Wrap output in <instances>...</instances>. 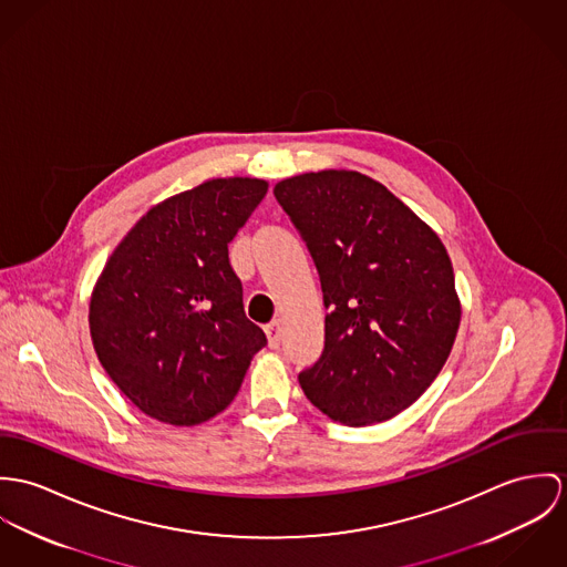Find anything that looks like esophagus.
Listing matches in <instances>:
<instances>
[{
  "mask_svg": "<svg viewBox=\"0 0 567 567\" xmlns=\"http://www.w3.org/2000/svg\"><path fill=\"white\" fill-rule=\"evenodd\" d=\"M265 332H267V339H269V348H278L280 341H282V323H280V319H274L271 323H267Z\"/></svg>",
  "mask_w": 567,
  "mask_h": 567,
  "instance_id": "1",
  "label": "esophagus"
}]
</instances>
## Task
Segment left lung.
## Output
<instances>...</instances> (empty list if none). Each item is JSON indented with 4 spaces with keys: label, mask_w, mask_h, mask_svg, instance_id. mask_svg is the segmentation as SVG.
Returning a JSON list of instances; mask_svg holds the SVG:
<instances>
[{
    "label": "left lung",
    "mask_w": 567,
    "mask_h": 567,
    "mask_svg": "<svg viewBox=\"0 0 567 567\" xmlns=\"http://www.w3.org/2000/svg\"><path fill=\"white\" fill-rule=\"evenodd\" d=\"M274 195L307 241L330 309L321 359L298 377L302 391L346 426L395 417L440 377L461 323L440 235L350 169L300 174Z\"/></svg>",
    "instance_id": "obj_1"
}]
</instances>
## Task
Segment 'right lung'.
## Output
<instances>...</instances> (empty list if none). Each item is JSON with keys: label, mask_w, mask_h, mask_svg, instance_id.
Returning a JSON list of instances; mask_svg holds the SVG:
<instances>
[{"label": "right lung", "mask_w": 567, "mask_h": 567, "mask_svg": "<svg viewBox=\"0 0 567 567\" xmlns=\"http://www.w3.org/2000/svg\"><path fill=\"white\" fill-rule=\"evenodd\" d=\"M213 178L152 206L109 256L89 305L95 354L145 415L197 426L241 389L265 332L244 311L228 244L267 193Z\"/></svg>", "instance_id": "right-lung-1"}]
</instances>
